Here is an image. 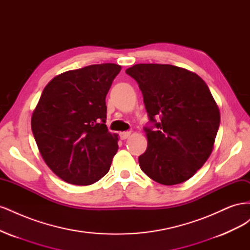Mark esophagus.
Returning <instances> with one entry per match:
<instances>
[{"label": "esophagus", "mask_w": 250, "mask_h": 250, "mask_svg": "<svg viewBox=\"0 0 250 250\" xmlns=\"http://www.w3.org/2000/svg\"><path fill=\"white\" fill-rule=\"evenodd\" d=\"M130 131H124V132H121L120 133V138L122 139V140H126V139H128V137H129L130 135Z\"/></svg>", "instance_id": "34e87169"}]
</instances>
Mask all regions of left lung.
Instances as JSON below:
<instances>
[{
    "instance_id": "1",
    "label": "left lung",
    "mask_w": 250,
    "mask_h": 250,
    "mask_svg": "<svg viewBox=\"0 0 250 250\" xmlns=\"http://www.w3.org/2000/svg\"><path fill=\"white\" fill-rule=\"evenodd\" d=\"M138 82L149 123L142 171L165 186L191 178L209 157L220 112L198 75L171 64L140 63L126 70Z\"/></svg>"
}]
</instances>
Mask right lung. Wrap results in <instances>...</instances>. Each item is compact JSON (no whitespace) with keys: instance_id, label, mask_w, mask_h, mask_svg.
Listing matches in <instances>:
<instances>
[{"instance_id":"right-lung-1","label":"right lung","mask_w":250,"mask_h":250,"mask_svg":"<svg viewBox=\"0 0 250 250\" xmlns=\"http://www.w3.org/2000/svg\"><path fill=\"white\" fill-rule=\"evenodd\" d=\"M121 71L115 63L87 65L53 78L31 119L40 152L66 183L88 186L109 171L118 135L106 127L105 98Z\"/></svg>"}]
</instances>
